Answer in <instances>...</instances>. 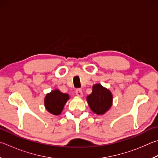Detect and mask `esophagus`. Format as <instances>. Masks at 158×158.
<instances>
[{"label":"esophagus","mask_w":158,"mask_h":158,"mask_svg":"<svg viewBox=\"0 0 158 158\" xmlns=\"http://www.w3.org/2000/svg\"><path fill=\"white\" fill-rule=\"evenodd\" d=\"M76 94H77V95L79 97H83V92L81 89H77V90H76Z\"/></svg>","instance_id":"esophagus-1"}]
</instances>
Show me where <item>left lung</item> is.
I'll return each instance as SVG.
<instances>
[{
    "instance_id": "8db88e82",
    "label": "left lung",
    "mask_w": 158,
    "mask_h": 158,
    "mask_svg": "<svg viewBox=\"0 0 158 158\" xmlns=\"http://www.w3.org/2000/svg\"><path fill=\"white\" fill-rule=\"evenodd\" d=\"M113 94L100 84L93 85L92 93L86 97L89 107L94 113L104 114L113 105Z\"/></svg>"
}]
</instances>
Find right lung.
<instances>
[{
  "label": "right lung",
  "instance_id": "obj_1",
  "mask_svg": "<svg viewBox=\"0 0 158 158\" xmlns=\"http://www.w3.org/2000/svg\"><path fill=\"white\" fill-rule=\"evenodd\" d=\"M69 99V94L63 93L58 89H55L45 95L44 99L45 108L51 114L59 115L64 110V106Z\"/></svg>",
  "mask_w": 158,
  "mask_h": 158
}]
</instances>
